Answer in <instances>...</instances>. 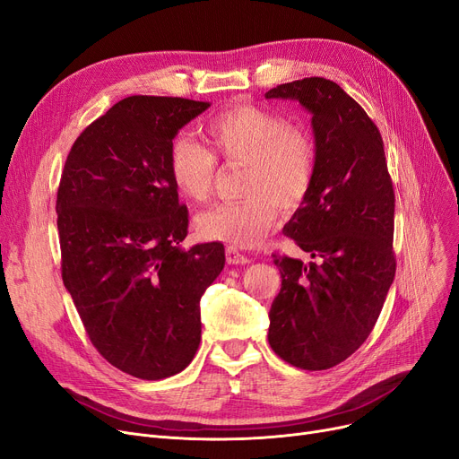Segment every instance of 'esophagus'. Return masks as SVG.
<instances>
[{"label": "esophagus", "mask_w": 459, "mask_h": 459, "mask_svg": "<svg viewBox=\"0 0 459 459\" xmlns=\"http://www.w3.org/2000/svg\"><path fill=\"white\" fill-rule=\"evenodd\" d=\"M227 263L229 264H247L251 259L246 255V253H240L236 247H227Z\"/></svg>", "instance_id": "obj_1"}]
</instances>
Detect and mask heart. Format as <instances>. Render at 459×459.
Returning <instances> with one entry per match:
<instances>
[{"instance_id":"heart-1","label":"heart","mask_w":459,"mask_h":459,"mask_svg":"<svg viewBox=\"0 0 459 459\" xmlns=\"http://www.w3.org/2000/svg\"><path fill=\"white\" fill-rule=\"evenodd\" d=\"M212 152L189 135L169 145V176L191 202H204L215 176V157L242 162L240 200L215 204L195 221L206 240L230 247L257 246L273 229L281 208H297L310 193L316 151L308 134L287 118L257 106H232L204 125Z\"/></svg>"}]
</instances>
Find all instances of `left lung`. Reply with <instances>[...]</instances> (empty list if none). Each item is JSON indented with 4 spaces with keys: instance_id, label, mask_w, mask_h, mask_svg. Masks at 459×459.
Returning a JSON list of instances; mask_svg holds the SVG:
<instances>
[{
    "instance_id": "obj_1",
    "label": "left lung",
    "mask_w": 459,
    "mask_h": 459,
    "mask_svg": "<svg viewBox=\"0 0 459 459\" xmlns=\"http://www.w3.org/2000/svg\"><path fill=\"white\" fill-rule=\"evenodd\" d=\"M264 96L297 100L316 140L310 193L283 227L314 261L273 255L281 290L268 342L293 367L325 370L367 341L394 283V185L377 125L336 82L307 77Z\"/></svg>"
}]
</instances>
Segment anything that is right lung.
<instances>
[{
  "label": "right lung",
  "mask_w": 459,
  "mask_h": 459,
  "mask_svg": "<svg viewBox=\"0 0 459 459\" xmlns=\"http://www.w3.org/2000/svg\"><path fill=\"white\" fill-rule=\"evenodd\" d=\"M208 101L128 96L81 132L56 195L62 280L91 342L142 380L174 377L200 344V299L225 266L219 242L183 249L189 212L169 145Z\"/></svg>",
  "instance_id": "add662e5"
}]
</instances>
